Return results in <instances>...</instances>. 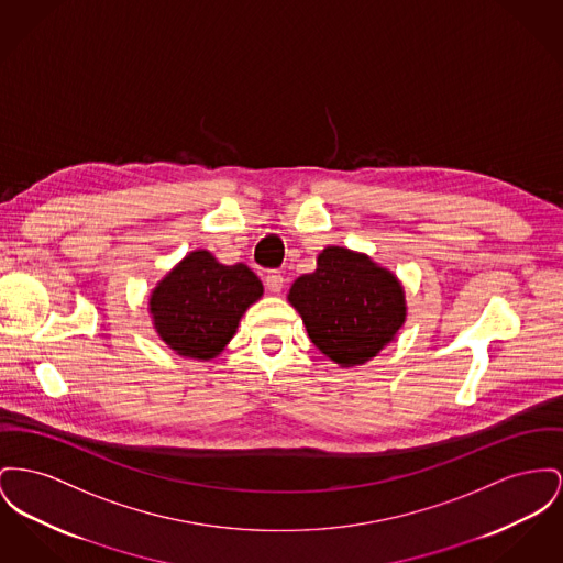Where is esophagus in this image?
<instances>
[{"instance_id":"1","label":"esophagus","mask_w":563,"mask_h":563,"mask_svg":"<svg viewBox=\"0 0 563 563\" xmlns=\"http://www.w3.org/2000/svg\"><path fill=\"white\" fill-rule=\"evenodd\" d=\"M265 287L269 294H280L285 287V278L280 272H267L265 276Z\"/></svg>"}]
</instances>
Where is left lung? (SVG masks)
Instances as JSON below:
<instances>
[{
  "mask_svg": "<svg viewBox=\"0 0 563 563\" xmlns=\"http://www.w3.org/2000/svg\"><path fill=\"white\" fill-rule=\"evenodd\" d=\"M314 346L340 367L376 357L406 323V291L396 274L365 253L325 246L317 269L287 294Z\"/></svg>",
  "mask_w": 563,
  "mask_h": 563,
  "instance_id": "8db88e82",
  "label": "left lung"
}]
</instances>
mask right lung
Wrapping results in <instances>:
<instances>
[{
    "label": "right lung",
    "mask_w": 563,
    "mask_h": 563,
    "mask_svg": "<svg viewBox=\"0 0 563 563\" xmlns=\"http://www.w3.org/2000/svg\"><path fill=\"white\" fill-rule=\"evenodd\" d=\"M264 296L257 274L244 264H221L210 251L185 255L148 298L153 328L187 360L210 362L225 351L242 314Z\"/></svg>",
    "instance_id": "add662e5"
}]
</instances>
